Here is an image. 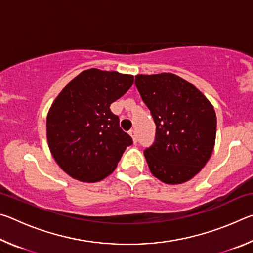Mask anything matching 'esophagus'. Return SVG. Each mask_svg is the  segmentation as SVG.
I'll use <instances>...</instances> for the list:
<instances>
[{"label": "esophagus", "mask_w": 253, "mask_h": 253, "mask_svg": "<svg viewBox=\"0 0 253 253\" xmlns=\"http://www.w3.org/2000/svg\"><path fill=\"white\" fill-rule=\"evenodd\" d=\"M129 135L131 136V138H132V142H134L135 144L137 143V132L132 129V130H130L129 131Z\"/></svg>", "instance_id": "obj_1"}]
</instances>
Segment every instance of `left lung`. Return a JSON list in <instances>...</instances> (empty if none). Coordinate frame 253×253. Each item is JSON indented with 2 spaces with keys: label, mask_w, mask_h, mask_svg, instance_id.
<instances>
[{
  "label": "left lung",
  "mask_w": 253,
  "mask_h": 253,
  "mask_svg": "<svg viewBox=\"0 0 253 253\" xmlns=\"http://www.w3.org/2000/svg\"><path fill=\"white\" fill-rule=\"evenodd\" d=\"M135 84L156 125L155 140L144 151L149 170L166 184L194 177L215 144L216 115L211 102L173 74L137 75Z\"/></svg>",
  "instance_id": "left-lung-1"
}]
</instances>
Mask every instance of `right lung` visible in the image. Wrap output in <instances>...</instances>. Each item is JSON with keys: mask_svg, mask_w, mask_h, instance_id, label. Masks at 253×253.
Masks as SVG:
<instances>
[{"mask_svg": "<svg viewBox=\"0 0 253 253\" xmlns=\"http://www.w3.org/2000/svg\"><path fill=\"white\" fill-rule=\"evenodd\" d=\"M132 84L131 75L88 69L55 98L46 117V138L55 162L72 178L92 183L108 176L132 144L109 108Z\"/></svg>", "mask_w": 253, "mask_h": 253, "instance_id": "add662e5", "label": "right lung"}]
</instances>
